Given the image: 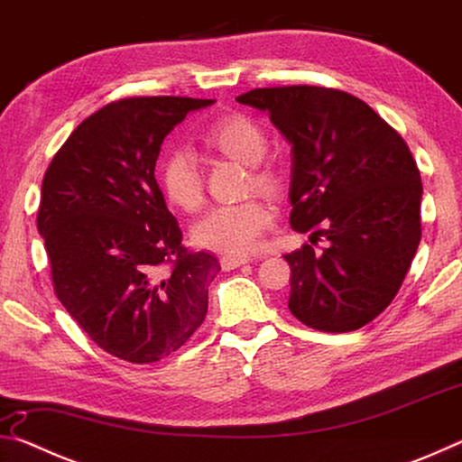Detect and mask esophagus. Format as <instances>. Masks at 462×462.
Wrapping results in <instances>:
<instances>
[{"mask_svg":"<svg viewBox=\"0 0 462 462\" xmlns=\"http://www.w3.org/2000/svg\"><path fill=\"white\" fill-rule=\"evenodd\" d=\"M246 263H253V259H248V256H222V261H220L224 271H234Z\"/></svg>","mask_w":462,"mask_h":462,"instance_id":"1","label":"esophagus"}]
</instances>
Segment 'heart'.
Segmentation results:
<instances>
[{
  "instance_id": "obj_1",
  "label": "heart",
  "mask_w": 462,
  "mask_h": 462,
  "mask_svg": "<svg viewBox=\"0 0 462 462\" xmlns=\"http://www.w3.org/2000/svg\"><path fill=\"white\" fill-rule=\"evenodd\" d=\"M203 144L242 162H253L250 177L254 185L273 189L279 185L275 165L259 161L267 138L263 128L250 116L234 112L220 116L201 134ZM159 183L171 203L185 212H198L206 199L203 177L195 156L185 148H169L159 161ZM275 220L271 203L263 198L220 203L209 209L193 228V238L199 246L226 254H248L261 245L264 232Z\"/></svg>"
}]
</instances>
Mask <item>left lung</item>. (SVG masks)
I'll return each instance as SVG.
<instances>
[{"label": "left lung", "mask_w": 462, "mask_h": 462, "mask_svg": "<svg viewBox=\"0 0 462 462\" xmlns=\"http://www.w3.org/2000/svg\"><path fill=\"white\" fill-rule=\"evenodd\" d=\"M236 101L267 112L291 144V228L330 240L322 254L310 245L285 254L289 310L314 330H358L393 301L421 238V179L408 144L340 89L263 88Z\"/></svg>", "instance_id": "left-lung-1"}]
</instances>
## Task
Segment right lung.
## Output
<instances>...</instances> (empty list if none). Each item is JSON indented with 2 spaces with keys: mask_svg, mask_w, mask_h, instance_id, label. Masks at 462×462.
<instances>
[{
  "mask_svg": "<svg viewBox=\"0 0 462 462\" xmlns=\"http://www.w3.org/2000/svg\"><path fill=\"white\" fill-rule=\"evenodd\" d=\"M214 99L128 97L85 118L42 179L38 232L54 293L81 330L122 361L173 355L208 314L220 271L193 253L154 179L165 136Z\"/></svg>",
  "mask_w": 462,
  "mask_h": 462,
  "instance_id": "right-lung-1",
  "label": "right lung"
}]
</instances>
